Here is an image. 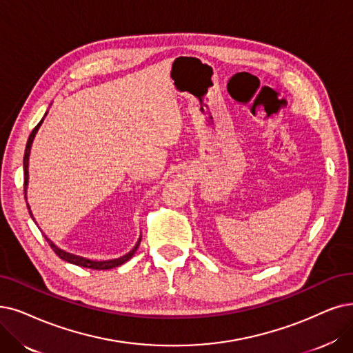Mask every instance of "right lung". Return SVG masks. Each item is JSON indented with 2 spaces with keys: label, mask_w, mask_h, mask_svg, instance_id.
I'll use <instances>...</instances> for the list:
<instances>
[{
  "label": "right lung",
  "mask_w": 353,
  "mask_h": 353,
  "mask_svg": "<svg viewBox=\"0 0 353 353\" xmlns=\"http://www.w3.org/2000/svg\"><path fill=\"white\" fill-rule=\"evenodd\" d=\"M46 116H48V111L45 112L43 119H41L40 123L33 129L32 134L29 136V140H27V145H26L24 159H23V165H24V196H26V203H27V187H29V158H30V150H32L33 140H34V137H36V134H37V132H39V129H40V125H41V123H43V120H45ZM27 208H29V213H30L32 219L34 220L29 204H27ZM34 223H36V221H34ZM43 236H45V239L48 241V243L50 245V248L53 249V252H54L56 255H58L61 259H63V261H66V262H69V263H74V265L82 266V268H90V270H100V271H101V270H112V268L120 266V265L128 262V261L134 255V252L137 250V248H139V245H140V241H142V236H140L137 243L134 245V248H133L129 253H125V255H123V256H120V258L107 259V261H95V259H88V258H83V256H79V255H74V253H69V252H66V250H63V249L56 246L46 234H43Z\"/></svg>",
  "instance_id": "add662e5"
}]
</instances>
